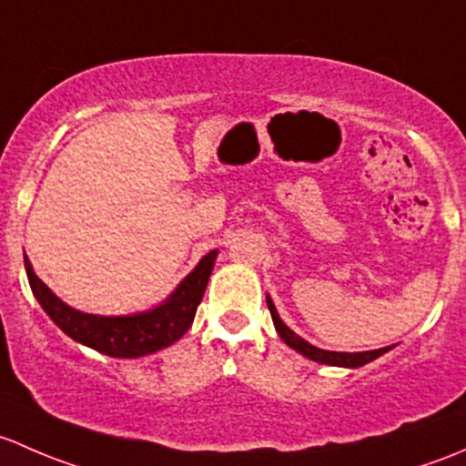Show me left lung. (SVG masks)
I'll list each match as a JSON object with an SVG mask.
<instances>
[{
  "label": "left lung",
  "instance_id": "8db88e82",
  "mask_svg": "<svg viewBox=\"0 0 466 466\" xmlns=\"http://www.w3.org/2000/svg\"><path fill=\"white\" fill-rule=\"evenodd\" d=\"M267 305H268V311H271L273 325H276L280 339L285 340L289 348H294L296 352H300L303 357L311 359V361L329 363V366L359 368V366H366V363H370L372 359L381 357L383 352H388V350H390V348H379V350H370V352H328V350H319V348H314V345L307 343L305 339H300L296 332H291V329L282 323L280 316H278V311H276V307H273V303L268 299H267Z\"/></svg>",
  "mask_w": 466,
  "mask_h": 466
}]
</instances>
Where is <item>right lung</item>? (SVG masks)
Here are the masks:
<instances>
[{
  "label": "right lung",
  "instance_id": "right-lung-1",
  "mask_svg": "<svg viewBox=\"0 0 466 466\" xmlns=\"http://www.w3.org/2000/svg\"><path fill=\"white\" fill-rule=\"evenodd\" d=\"M215 256L218 251H210L208 256L201 258L195 271L177 287L175 294L161 307L134 316H94L71 309L69 305L56 299L49 287L33 273L28 258H24V265H26L28 285H31L37 303L62 332L69 334L78 343L109 354V357L134 359L167 348L188 332L195 311L204 299Z\"/></svg>",
  "mask_w": 466,
  "mask_h": 466
}]
</instances>
